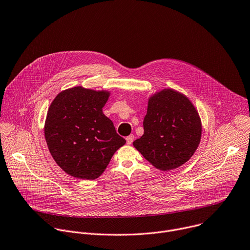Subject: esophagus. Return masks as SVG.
Here are the masks:
<instances>
[{"instance_id": "1", "label": "esophagus", "mask_w": 250, "mask_h": 250, "mask_svg": "<svg viewBox=\"0 0 250 250\" xmlns=\"http://www.w3.org/2000/svg\"><path fill=\"white\" fill-rule=\"evenodd\" d=\"M133 141H134V135H130V136L126 137V142L128 145H131L133 143Z\"/></svg>"}]
</instances>
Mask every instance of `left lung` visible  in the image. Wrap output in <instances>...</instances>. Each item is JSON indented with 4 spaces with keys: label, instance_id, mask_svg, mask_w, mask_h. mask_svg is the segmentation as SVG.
Masks as SVG:
<instances>
[{
    "label": "left lung",
    "instance_id": "left-lung-1",
    "mask_svg": "<svg viewBox=\"0 0 250 250\" xmlns=\"http://www.w3.org/2000/svg\"><path fill=\"white\" fill-rule=\"evenodd\" d=\"M144 134L133 142L143 157L160 170H171L190 160L200 144L202 124L184 94L165 88L148 98Z\"/></svg>",
    "mask_w": 250,
    "mask_h": 250
}]
</instances>
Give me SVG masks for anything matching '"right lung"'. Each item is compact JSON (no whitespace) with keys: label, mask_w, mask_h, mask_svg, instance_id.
I'll use <instances>...</instances> for the list:
<instances>
[{"label":"right lung","mask_w":250,"mask_h":250,"mask_svg":"<svg viewBox=\"0 0 250 250\" xmlns=\"http://www.w3.org/2000/svg\"><path fill=\"white\" fill-rule=\"evenodd\" d=\"M109 95L107 90L75 86L61 91L48 109L44 126L48 148L71 176L99 177L126 143L103 112Z\"/></svg>","instance_id":"right-lung-1"}]
</instances>
